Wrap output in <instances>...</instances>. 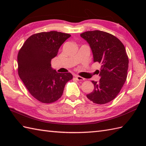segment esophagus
Instances as JSON below:
<instances>
[{
	"label": "esophagus",
	"instance_id": "34e87169",
	"mask_svg": "<svg viewBox=\"0 0 146 146\" xmlns=\"http://www.w3.org/2000/svg\"><path fill=\"white\" fill-rule=\"evenodd\" d=\"M75 78L76 79L78 80V81H83V80H85V78H82V76H78V75H75Z\"/></svg>",
	"mask_w": 146,
	"mask_h": 146
}]
</instances>
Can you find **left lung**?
<instances>
[{"mask_svg":"<svg viewBox=\"0 0 146 146\" xmlns=\"http://www.w3.org/2000/svg\"><path fill=\"white\" fill-rule=\"evenodd\" d=\"M90 47L94 62L101 64L98 82L92 81L94 91L86 95L90 100L105 104L119 94L127 76L129 59L124 46L115 36L101 31H86L80 35Z\"/></svg>","mask_w":146,"mask_h":146,"instance_id":"obj_1","label":"left lung"}]
</instances>
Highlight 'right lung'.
<instances>
[{
	"label": "right lung",
	"instance_id": "add662e5",
	"mask_svg": "<svg viewBox=\"0 0 146 146\" xmlns=\"http://www.w3.org/2000/svg\"><path fill=\"white\" fill-rule=\"evenodd\" d=\"M70 36L57 31L37 33L26 40L18 52L19 76L33 97L42 103L58 100L66 83L73 78L70 73H58L51 66V60Z\"/></svg>",
	"mask_w": 146,
	"mask_h": 146
}]
</instances>
